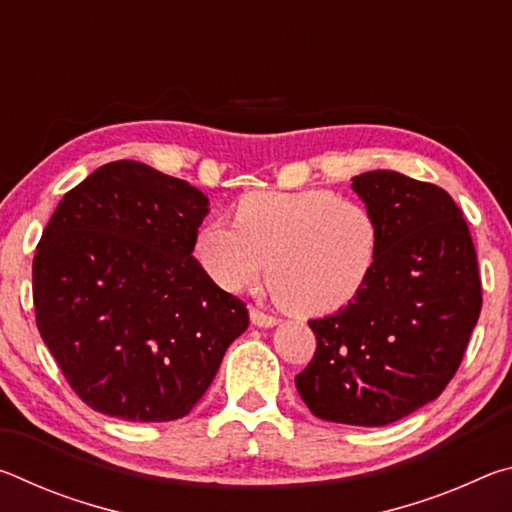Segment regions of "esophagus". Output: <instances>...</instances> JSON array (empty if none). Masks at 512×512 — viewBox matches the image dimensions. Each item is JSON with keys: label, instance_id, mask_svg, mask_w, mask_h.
Instances as JSON below:
<instances>
[{"label": "esophagus", "instance_id": "esophagus-1", "mask_svg": "<svg viewBox=\"0 0 512 512\" xmlns=\"http://www.w3.org/2000/svg\"><path fill=\"white\" fill-rule=\"evenodd\" d=\"M250 323H253L255 327H264V329H268V327L280 325V320H277L275 316H268V314H264V311H259V309H250Z\"/></svg>", "mask_w": 512, "mask_h": 512}]
</instances>
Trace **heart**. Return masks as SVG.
Segmentation results:
<instances>
[{"label": "heart", "instance_id": "obj_1", "mask_svg": "<svg viewBox=\"0 0 512 512\" xmlns=\"http://www.w3.org/2000/svg\"><path fill=\"white\" fill-rule=\"evenodd\" d=\"M381 230L366 205L329 189L253 192L235 205V225L205 223L194 253L225 291H241L268 266V287L298 316L341 311L366 289Z\"/></svg>", "mask_w": 512, "mask_h": 512}]
</instances>
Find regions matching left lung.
Masks as SVG:
<instances>
[{
    "label": "left lung",
    "instance_id": "left-lung-1",
    "mask_svg": "<svg viewBox=\"0 0 512 512\" xmlns=\"http://www.w3.org/2000/svg\"><path fill=\"white\" fill-rule=\"evenodd\" d=\"M352 189L381 230L377 266L357 300L309 320L316 354L296 377L320 420L384 427L445 391L481 314L476 250L445 189L377 169Z\"/></svg>",
    "mask_w": 512,
    "mask_h": 512
}]
</instances>
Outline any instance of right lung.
Masks as SVG:
<instances>
[{
  "label": "right lung",
  "instance_id": "1",
  "mask_svg": "<svg viewBox=\"0 0 512 512\" xmlns=\"http://www.w3.org/2000/svg\"><path fill=\"white\" fill-rule=\"evenodd\" d=\"M207 196L149 164H103L63 196L33 257L40 336L90 409L185 418L248 329L196 262Z\"/></svg>",
  "mask_w": 512,
  "mask_h": 512
}]
</instances>
